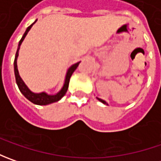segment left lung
Returning <instances> with one entry per match:
<instances>
[{"label":"left lung","instance_id":"8db88e82","mask_svg":"<svg viewBox=\"0 0 161 161\" xmlns=\"http://www.w3.org/2000/svg\"><path fill=\"white\" fill-rule=\"evenodd\" d=\"M97 99H98V100H99V101H100V102L103 103V104H105V105H108V103L106 102V101H105V100H103V99H101V98H98V97H97Z\"/></svg>","mask_w":161,"mask_h":161}]
</instances>
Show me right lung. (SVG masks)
<instances>
[{
	"mask_svg": "<svg viewBox=\"0 0 161 161\" xmlns=\"http://www.w3.org/2000/svg\"><path fill=\"white\" fill-rule=\"evenodd\" d=\"M36 20H37V19H36L29 27L27 28L25 33L22 36L21 39L19 42L18 49H17V52H16L15 54V60H14V73H15V79L17 85H18L19 90H20V92L24 95V97H25L27 99H28L30 102L34 103L36 105L47 106V105L52 104V103L57 102V101H59L64 96L65 93L67 92L68 87H69V82H70V78H71V74H72V73L74 72V71L77 69V67L79 66L80 62H79V63H76V64H74L71 65V66L68 68V70L66 71V75H65L64 85H63V87L61 88V90H59L57 93H55V94H47V92H45V91L39 92V93H36V92H33V91H31V90H29L28 86L26 85V83L23 81V80H22L21 77H20V75H19V73L18 64H17V60H18V57H19V48H20L22 42L24 41L26 36L28 35V31L31 29L32 26L36 22Z\"/></svg>",
	"mask_w": 161,
	"mask_h": 161,
	"instance_id": "right-lung-1",
	"label": "right lung"
}]
</instances>
